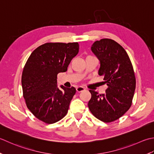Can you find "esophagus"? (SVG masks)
Masks as SVG:
<instances>
[{
  "mask_svg": "<svg viewBox=\"0 0 154 154\" xmlns=\"http://www.w3.org/2000/svg\"><path fill=\"white\" fill-rule=\"evenodd\" d=\"M84 90H85V88H84L82 86H78L76 88V91H77L78 92H82V91H84Z\"/></svg>",
  "mask_w": 154,
  "mask_h": 154,
  "instance_id": "1",
  "label": "esophagus"
}]
</instances>
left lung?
Here are the masks:
<instances>
[{
    "label": "left lung",
    "mask_w": 154,
    "mask_h": 154,
    "mask_svg": "<svg viewBox=\"0 0 154 154\" xmlns=\"http://www.w3.org/2000/svg\"><path fill=\"white\" fill-rule=\"evenodd\" d=\"M92 52L99 60L98 74L108 86L104 94L90 90L88 108L98 120L111 122L118 120L131 105L136 89V78L126 51L114 40L103 38L93 43Z\"/></svg>",
    "instance_id": "obj_1"
}]
</instances>
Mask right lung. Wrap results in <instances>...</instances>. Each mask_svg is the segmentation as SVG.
<instances>
[{"label": "right lung", "instance_id": "1", "mask_svg": "<svg viewBox=\"0 0 154 154\" xmlns=\"http://www.w3.org/2000/svg\"><path fill=\"white\" fill-rule=\"evenodd\" d=\"M79 52V45L45 43L28 59L22 74L23 96L27 108L38 120L54 124L63 118L76 90L57 86V75L65 72Z\"/></svg>", "mask_w": 154, "mask_h": 154}]
</instances>
